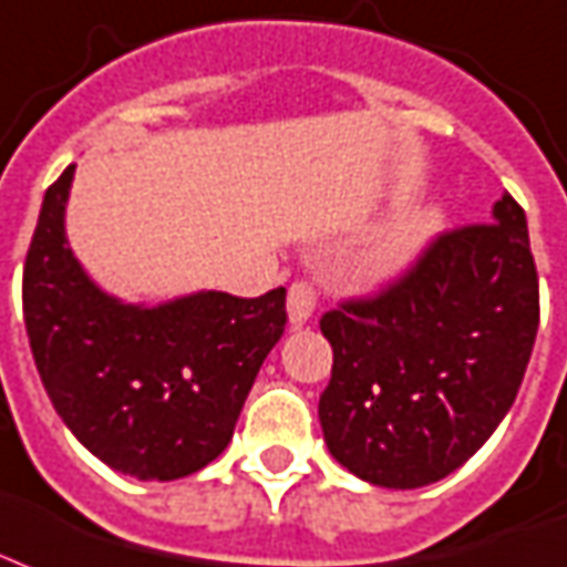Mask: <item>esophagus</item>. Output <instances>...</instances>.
Instances as JSON below:
<instances>
[{"label":"esophagus","instance_id":"1","mask_svg":"<svg viewBox=\"0 0 567 567\" xmlns=\"http://www.w3.org/2000/svg\"><path fill=\"white\" fill-rule=\"evenodd\" d=\"M318 306V291L312 282H293L288 288V321L291 327H302L315 315Z\"/></svg>","mask_w":567,"mask_h":567}]
</instances>
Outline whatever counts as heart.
Segmentation results:
<instances>
[{
    "label": "heart",
    "mask_w": 567,
    "mask_h": 567,
    "mask_svg": "<svg viewBox=\"0 0 567 567\" xmlns=\"http://www.w3.org/2000/svg\"><path fill=\"white\" fill-rule=\"evenodd\" d=\"M443 228V214L437 207H410L401 210L374 240L369 252L362 255V276H369L374 282L395 279L404 270L416 265L419 255L425 252L431 240Z\"/></svg>",
    "instance_id": "b5f03b06"
}]
</instances>
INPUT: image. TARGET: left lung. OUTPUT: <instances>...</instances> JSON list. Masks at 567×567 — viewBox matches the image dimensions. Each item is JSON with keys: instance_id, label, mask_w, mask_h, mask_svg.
Listing matches in <instances>:
<instances>
[{"instance_id": "1", "label": "left lung", "mask_w": 567, "mask_h": 567, "mask_svg": "<svg viewBox=\"0 0 567 567\" xmlns=\"http://www.w3.org/2000/svg\"><path fill=\"white\" fill-rule=\"evenodd\" d=\"M440 235L369 300L321 318L332 378L318 416L330 455L378 487H425L485 446L512 410L538 332L524 207Z\"/></svg>"}]
</instances>
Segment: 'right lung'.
<instances>
[{"instance_id": "right-lung-1", "label": "right lung", "mask_w": 567, "mask_h": 567, "mask_svg": "<svg viewBox=\"0 0 567 567\" xmlns=\"http://www.w3.org/2000/svg\"><path fill=\"white\" fill-rule=\"evenodd\" d=\"M73 168L47 189L23 267V318L55 413L103 464L172 482L223 455L285 332V288L145 306L92 282L64 235Z\"/></svg>"}]
</instances>
